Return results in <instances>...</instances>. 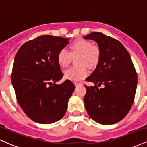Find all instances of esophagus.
I'll list each match as a JSON object with an SVG mask.
<instances>
[{"mask_svg":"<svg viewBox=\"0 0 147 147\" xmlns=\"http://www.w3.org/2000/svg\"><path fill=\"white\" fill-rule=\"evenodd\" d=\"M74 85H76V86H77V85H82V82H74Z\"/></svg>","mask_w":147,"mask_h":147,"instance_id":"1","label":"esophagus"}]
</instances>
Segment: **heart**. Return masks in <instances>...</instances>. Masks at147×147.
<instances>
[{
    "label": "heart",
    "mask_w": 147,
    "mask_h": 147,
    "mask_svg": "<svg viewBox=\"0 0 147 147\" xmlns=\"http://www.w3.org/2000/svg\"><path fill=\"white\" fill-rule=\"evenodd\" d=\"M79 55L78 65L65 71V77L71 80H78L88 76L89 68H94L99 62L100 51L99 48L92 45L90 41L85 39H76L70 45V52L62 49L57 53V62L62 68H66L71 62L73 57Z\"/></svg>",
    "instance_id": "obj_1"
}]
</instances>
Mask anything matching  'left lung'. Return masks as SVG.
Masks as SVG:
<instances>
[{
    "instance_id": "obj_1",
    "label": "left lung",
    "mask_w": 147,
    "mask_h": 147,
    "mask_svg": "<svg viewBox=\"0 0 147 147\" xmlns=\"http://www.w3.org/2000/svg\"><path fill=\"white\" fill-rule=\"evenodd\" d=\"M98 44L99 62L87 81L84 103L89 116L103 125L123 119L131 110L136 95L138 76L129 53L117 39L98 32L85 36ZM104 84L103 88L98 87Z\"/></svg>"
}]
</instances>
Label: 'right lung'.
<instances>
[{
    "label": "right lung",
    "instance_id": "right-lung-1",
    "mask_svg": "<svg viewBox=\"0 0 147 147\" xmlns=\"http://www.w3.org/2000/svg\"><path fill=\"white\" fill-rule=\"evenodd\" d=\"M69 39L42 35L24 43L16 53L11 80L18 103L30 119L43 124L59 121L67 111L75 90L71 81L62 79L57 53Z\"/></svg>",
    "mask_w": 147,
    "mask_h": 147
}]
</instances>
